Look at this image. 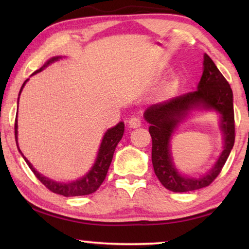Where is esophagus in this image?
Here are the masks:
<instances>
[{
	"label": "esophagus",
	"instance_id": "obj_1",
	"mask_svg": "<svg viewBox=\"0 0 249 249\" xmlns=\"http://www.w3.org/2000/svg\"><path fill=\"white\" fill-rule=\"evenodd\" d=\"M141 125H142V122H141L140 117H135L134 116L128 121V126L130 128H137V127H140Z\"/></svg>",
	"mask_w": 249,
	"mask_h": 249
}]
</instances>
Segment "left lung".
Returning <instances> with one entry per match:
<instances>
[{"label":"left lung","instance_id":"8db88e82","mask_svg":"<svg viewBox=\"0 0 249 249\" xmlns=\"http://www.w3.org/2000/svg\"><path fill=\"white\" fill-rule=\"evenodd\" d=\"M203 73L197 89L167 102L150 105L144 113L153 140L151 161L161 184L172 192H189L213 182L225 165L235 142L233 91L212 59L204 53ZM193 110H213L220 116L223 150L216 163L205 175L191 177L176 169L170 142L176 128Z\"/></svg>","mask_w":249,"mask_h":249}]
</instances>
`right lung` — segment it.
<instances>
[{
	"label": "right lung",
	"mask_w": 249,
	"mask_h": 249,
	"mask_svg": "<svg viewBox=\"0 0 249 249\" xmlns=\"http://www.w3.org/2000/svg\"><path fill=\"white\" fill-rule=\"evenodd\" d=\"M62 58H65V57L56 56V57L50 58L49 60L46 61V64L41 67L40 69L36 70L32 75L40 72V71H43L46 67H48L49 65L53 64V62H56L59 60V59H62ZM28 80L29 79H27L26 81L23 83L22 88H20L18 98V104L19 101V95L23 91V88L25 87V84H26ZM124 126H125L124 122H120V123L116 124L114 127L108 128L107 132H105L104 136L102 138V142H101L100 148L98 151V155H96V158H95L93 166H92L91 169L88 171L83 177H81V178H79L74 181H70V182H59V181H54L53 179L48 178V177H45L44 175L39 174V172L33 167L32 163L28 161V159L23 155V153L20 151L19 147H18V119L15 120L14 129H15V141H16V145H18V149L20 153V155L23 156V158L25 161H26L28 167L31 168V170L34 172V175L37 177V179H38L46 188L49 189V190L53 193H57V195L64 196H80L91 195V193H93L98 190V189L100 188V185L102 184V182L105 179V177H107L109 165H111V162H112L113 155H114L116 146L120 142V141L122 140V137H123Z\"/></svg>",
	"instance_id": "add662e5"
}]
</instances>
